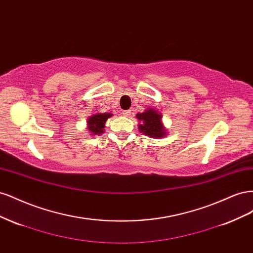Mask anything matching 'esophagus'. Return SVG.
Segmentation results:
<instances>
[{
  "mask_svg": "<svg viewBox=\"0 0 253 253\" xmlns=\"http://www.w3.org/2000/svg\"><path fill=\"white\" fill-rule=\"evenodd\" d=\"M122 114H124V116L128 117L129 115H131V110H126V111H122Z\"/></svg>",
  "mask_w": 253,
  "mask_h": 253,
  "instance_id": "obj_1",
  "label": "esophagus"
}]
</instances>
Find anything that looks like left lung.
Listing matches in <instances>:
<instances>
[{
	"label": "left lung",
	"mask_w": 253,
	"mask_h": 253,
	"mask_svg": "<svg viewBox=\"0 0 253 253\" xmlns=\"http://www.w3.org/2000/svg\"><path fill=\"white\" fill-rule=\"evenodd\" d=\"M136 118L141 124L138 126L139 131L153 138H162L167 134L162 122V115L154 109H149L141 114H137Z\"/></svg>",
	"instance_id": "left-lung-1"
}]
</instances>
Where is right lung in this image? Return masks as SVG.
<instances>
[{"label": "right lung", "instance_id": "1", "mask_svg": "<svg viewBox=\"0 0 253 253\" xmlns=\"http://www.w3.org/2000/svg\"><path fill=\"white\" fill-rule=\"evenodd\" d=\"M112 116L110 113H98L87 119V129L91 135H100L104 132L105 121Z\"/></svg>", "mask_w": 253, "mask_h": 253}]
</instances>
